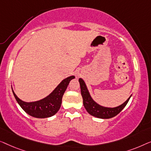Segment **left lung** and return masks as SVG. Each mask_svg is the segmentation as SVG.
I'll return each mask as SVG.
<instances>
[{"label": "left lung", "instance_id": "obj_1", "mask_svg": "<svg viewBox=\"0 0 151 151\" xmlns=\"http://www.w3.org/2000/svg\"><path fill=\"white\" fill-rule=\"evenodd\" d=\"M80 83L81 88V93L83 101V105L87 111L88 112L90 115H92L94 117L103 118V119H108L113 118L114 116L120 113L122 110L124 109L125 106L127 105L131 96L124 102L122 105L118 106V107L114 108L105 107L103 106H101L99 104H97L94 100L92 99L90 93L88 92V88H87L86 85L84 81L82 78L78 79Z\"/></svg>", "mask_w": 151, "mask_h": 151}]
</instances>
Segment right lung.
I'll return each mask as SVG.
<instances>
[{"label":"right lung","instance_id":"1","mask_svg":"<svg viewBox=\"0 0 151 151\" xmlns=\"http://www.w3.org/2000/svg\"><path fill=\"white\" fill-rule=\"evenodd\" d=\"M75 78V76H69L63 79L51 94L40 101L27 103L16 96L12 90L14 97L24 111L33 117L45 118L52 116L59 111L61 105L63 95L70 81Z\"/></svg>","mask_w":151,"mask_h":151}]
</instances>
